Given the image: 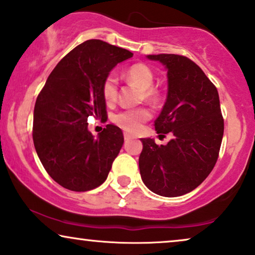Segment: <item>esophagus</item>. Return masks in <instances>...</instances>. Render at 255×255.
Returning a JSON list of instances; mask_svg holds the SVG:
<instances>
[{"instance_id":"esophagus-1","label":"esophagus","mask_w":255,"mask_h":255,"mask_svg":"<svg viewBox=\"0 0 255 255\" xmlns=\"http://www.w3.org/2000/svg\"><path fill=\"white\" fill-rule=\"evenodd\" d=\"M131 138H132V135H131L130 133H128V132H125V133H124V139H125V141L130 140Z\"/></svg>"}]
</instances>
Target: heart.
Returning a JSON list of instances; mask_svg holds the SVG:
<instances>
[{
	"label": "heart",
	"instance_id": "b5f03b06",
	"mask_svg": "<svg viewBox=\"0 0 255 255\" xmlns=\"http://www.w3.org/2000/svg\"><path fill=\"white\" fill-rule=\"evenodd\" d=\"M128 81L137 84L140 89H143L141 98L147 102H156L158 99V92L152 89L154 77L151 69L144 64H134L128 69L127 72ZM117 77L115 74H109L105 77L103 85H102V95L107 103H114L117 98ZM151 114L147 109L138 108L130 109V110L122 111L115 115L114 122L118 127L128 132H138L141 128V124L150 120Z\"/></svg>",
	"mask_w": 255,
	"mask_h": 255
}]
</instances>
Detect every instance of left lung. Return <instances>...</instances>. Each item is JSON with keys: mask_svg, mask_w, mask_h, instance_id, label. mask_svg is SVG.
I'll return each mask as SVG.
<instances>
[{"mask_svg": "<svg viewBox=\"0 0 255 255\" xmlns=\"http://www.w3.org/2000/svg\"><path fill=\"white\" fill-rule=\"evenodd\" d=\"M167 70V96L154 121L157 133H171L166 145L141 138L143 183L163 197H179L199 186L217 163L224 134L219 95L204 71L180 55H147Z\"/></svg>", "mask_w": 255, "mask_h": 255, "instance_id": "8db88e82", "label": "left lung"}]
</instances>
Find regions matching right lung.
I'll list each match as a JSON object with an SVG mask.
<instances>
[{
  "label": "right lung",
  "mask_w": 255,
  "mask_h": 255,
  "mask_svg": "<svg viewBox=\"0 0 255 255\" xmlns=\"http://www.w3.org/2000/svg\"><path fill=\"white\" fill-rule=\"evenodd\" d=\"M132 52L101 39H89L56 65L36 99L32 139L43 167L61 186L76 192L107 180L124 143L114 124L94 137L88 117H107L102 85Z\"/></svg>",
  "instance_id": "obj_1"
}]
</instances>
